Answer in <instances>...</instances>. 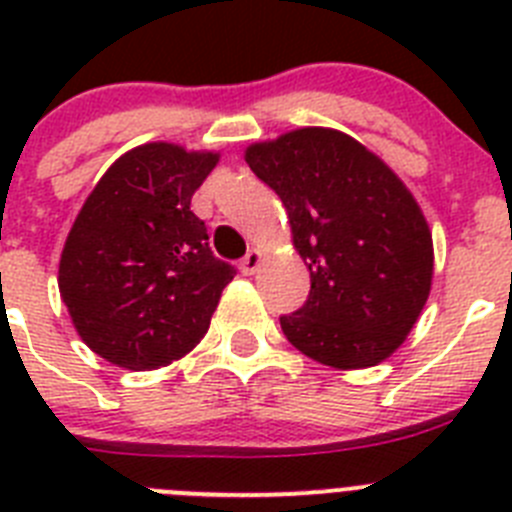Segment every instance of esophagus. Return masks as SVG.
Returning <instances> with one entry per match:
<instances>
[{
	"label": "esophagus",
	"mask_w": 512,
	"mask_h": 512,
	"mask_svg": "<svg viewBox=\"0 0 512 512\" xmlns=\"http://www.w3.org/2000/svg\"><path fill=\"white\" fill-rule=\"evenodd\" d=\"M261 259H264V256H261V251H256V248H251V251H248L246 256H243V259H241V264H238V269H241V274H246V277H251V274H256V271H259Z\"/></svg>",
	"instance_id": "1"
}]
</instances>
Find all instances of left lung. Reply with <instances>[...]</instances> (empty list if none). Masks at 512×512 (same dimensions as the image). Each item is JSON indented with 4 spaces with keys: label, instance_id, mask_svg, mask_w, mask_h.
Wrapping results in <instances>:
<instances>
[{
    "label": "left lung",
    "instance_id": "1",
    "mask_svg": "<svg viewBox=\"0 0 512 512\" xmlns=\"http://www.w3.org/2000/svg\"><path fill=\"white\" fill-rule=\"evenodd\" d=\"M279 194L310 297L282 315L297 351L333 369L390 359L418 323L433 282V238L400 176L351 135L297 128L246 148Z\"/></svg>",
    "mask_w": 512,
    "mask_h": 512
}]
</instances>
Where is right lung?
I'll return each instance as SVG.
<instances>
[{
    "label": "right lung",
    "instance_id": "obj_1",
    "mask_svg": "<svg viewBox=\"0 0 512 512\" xmlns=\"http://www.w3.org/2000/svg\"><path fill=\"white\" fill-rule=\"evenodd\" d=\"M220 153L146 143L122 153L69 230L58 289L81 341L110 364L146 372L205 338L235 269L215 259L189 210Z\"/></svg>",
    "mask_w": 512,
    "mask_h": 512
}]
</instances>
